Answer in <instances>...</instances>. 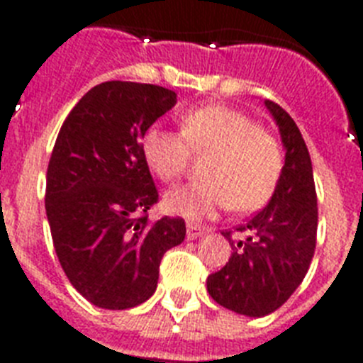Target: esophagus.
<instances>
[{
    "label": "esophagus",
    "instance_id": "1",
    "mask_svg": "<svg viewBox=\"0 0 363 363\" xmlns=\"http://www.w3.org/2000/svg\"><path fill=\"white\" fill-rule=\"evenodd\" d=\"M205 233H207V230L198 226V224H188L186 226V238L190 239V241H194V239H198V238H203Z\"/></svg>",
    "mask_w": 363,
    "mask_h": 363
}]
</instances>
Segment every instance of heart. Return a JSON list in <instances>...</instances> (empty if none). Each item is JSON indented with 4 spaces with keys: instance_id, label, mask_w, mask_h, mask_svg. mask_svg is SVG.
I'll list each match as a JSON object with an SVG mask.
<instances>
[{
    "instance_id": "b5f03b06",
    "label": "heart",
    "mask_w": 363,
    "mask_h": 363,
    "mask_svg": "<svg viewBox=\"0 0 363 363\" xmlns=\"http://www.w3.org/2000/svg\"><path fill=\"white\" fill-rule=\"evenodd\" d=\"M148 167L165 182L184 175L192 152H209L201 167L203 182L165 194L164 207L192 220L235 211L262 209L282 173L281 145L245 113L226 105H205L182 116L181 133L148 125L141 139Z\"/></svg>"
}]
</instances>
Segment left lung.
I'll return each instance as SVG.
<instances>
[{
  "instance_id": "1",
  "label": "left lung",
  "mask_w": 363,
  "mask_h": 363,
  "mask_svg": "<svg viewBox=\"0 0 363 363\" xmlns=\"http://www.w3.org/2000/svg\"><path fill=\"white\" fill-rule=\"evenodd\" d=\"M273 116L282 147L284 165L269 203L235 232L232 256L220 271L207 279V290L216 303L238 315L259 318L277 311L307 275L316 247V190L313 164L301 131L292 116L275 101H264Z\"/></svg>"
}]
</instances>
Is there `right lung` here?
Returning <instances> with one entry per match:
<instances>
[{
    "instance_id": "obj_1",
    "label": "right lung",
    "mask_w": 363,
    "mask_h": 363,
    "mask_svg": "<svg viewBox=\"0 0 363 363\" xmlns=\"http://www.w3.org/2000/svg\"><path fill=\"white\" fill-rule=\"evenodd\" d=\"M156 84L109 81L73 107L47 169V218L62 269L82 298L111 311L147 301L165 250L184 241L182 218L150 222L158 201L143 133L175 107Z\"/></svg>"
}]
</instances>
